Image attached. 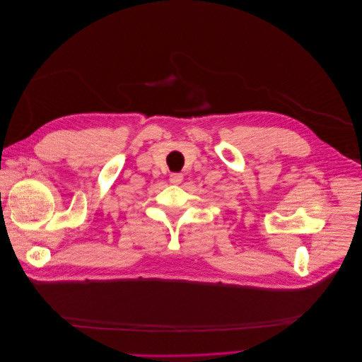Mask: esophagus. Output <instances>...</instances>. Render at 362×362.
Instances as JSON below:
<instances>
[{
  "mask_svg": "<svg viewBox=\"0 0 362 362\" xmlns=\"http://www.w3.org/2000/svg\"><path fill=\"white\" fill-rule=\"evenodd\" d=\"M169 181H170L172 184H180V182L182 181V174H170Z\"/></svg>",
  "mask_w": 362,
  "mask_h": 362,
  "instance_id": "esophagus-1",
  "label": "esophagus"
}]
</instances>
